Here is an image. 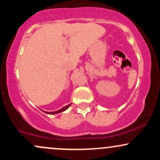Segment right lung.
<instances>
[{
	"instance_id": "right-lung-1",
	"label": "right lung",
	"mask_w": 160,
	"mask_h": 160,
	"mask_svg": "<svg viewBox=\"0 0 160 160\" xmlns=\"http://www.w3.org/2000/svg\"><path fill=\"white\" fill-rule=\"evenodd\" d=\"M71 104H68V105H66V106H65V107H64V108H62V109L58 110V111H53V112H47V111H44V112H45L46 113H48V114H56V113H61V112H63V111H66V110H67L68 108L70 107V106H71Z\"/></svg>"
}]
</instances>
